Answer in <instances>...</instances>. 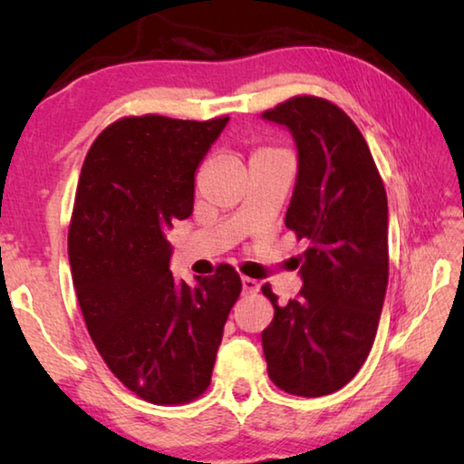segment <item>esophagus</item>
I'll list each match as a JSON object with an SVG mask.
<instances>
[{
    "label": "esophagus",
    "instance_id": "1",
    "mask_svg": "<svg viewBox=\"0 0 464 464\" xmlns=\"http://www.w3.org/2000/svg\"><path fill=\"white\" fill-rule=\"evenodd\" d=\"M241 285H243V293L246 295H256L257 288H260V285H257L254 278H247V276L241 278Z\"/></svg>",
    "mask_w": 464,
    "mask_h": 464
}]
</instances>
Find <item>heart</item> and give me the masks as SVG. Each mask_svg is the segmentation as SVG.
I'll use <instances>...</instances> for the list:
<instances>
[{
    "label": "heart",
    "instance_id": "heart-1",
    "mask_svg": "<svg viewBox=\"0 0 464 464\" xmlns=\"http://www.w3.org/2000/svg\"><path fill=\"white\" fill-rule=\"evenodd\" d=\"M268 151H272V149H260V151H257V153H268Z\"/></svg>",
    "mask_w": 464,
    "mask_h": 464
}]
</instances>
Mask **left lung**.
Here are the masks:
<instances>
[{"mask_svg":"<svg viewBox=\"0 0 464 464\" xmlns=\"http://www.w3.org/2000/svg\"><path fill=\"white\" fill-rule=\"evenodd\" d=\"M286 127L298 171L285 225L307 239L303 288L274 307L262 332L268 376L298 397L329 395L354 379L372 348L389 282V208L362 132L342 108L296 96L266 110Z\"/></svg>","mask_w":464,"mask_h":464,"instance_id":"8db88e82","label":"left lung"}]
</instances>
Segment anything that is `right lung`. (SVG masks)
Instances as JSON below:
<instances>
[{"instance_id": "right-lung-1", "label": "right lung", "mask_w": 464, "mask_h": 464, "mask_svg": "<svg viewBox=\"0 0 464 464\" xmlns=\"http://www.w3.org/2000/svg\"><path fill=\"white\" fill-rule=\"evenodd\" d=\"M227 122L116 121L93 140L77 184L69 227L77 301L110 371L149 403H188L208 389L241 293L229 264L194 286L169 270L168 231L192 215L196 168Z\"/></svg>"}]
</instances>
